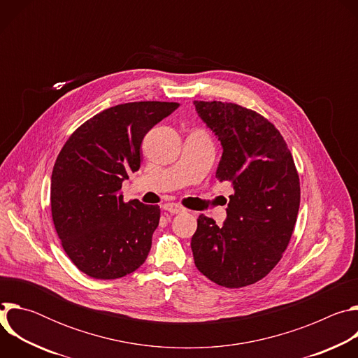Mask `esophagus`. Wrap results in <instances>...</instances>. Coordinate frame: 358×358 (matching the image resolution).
<instances>
[{
    "label": "esophagus",
    "mask_w": 358,
    "mask_h": 358,
    "mask_svg": "<svg viewBox=\"0 0 358 358\" xmlns=\"http://www.w3.org/2000/svg\"><path fill=\"white\" fill-rule=\"evenodd\" d=\"M164 210L169 211L170 214H180V213H184L185 210L180 206V203H174V202H169L164 206Z\"/></svg>",
    "instance_id": "1"
}]
</instances>
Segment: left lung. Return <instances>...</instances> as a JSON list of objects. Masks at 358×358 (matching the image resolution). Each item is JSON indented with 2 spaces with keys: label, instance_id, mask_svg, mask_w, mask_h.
Listing matches in <instances>:
<instances>
[{
  "label": "left lung",
  "instance_id": "obj_1",
  "mask_svg": "<svg viewBox=\"0 0 358 358\" xmlns=\"http://www.w3.org/2000/svg\"><path fill=\"white\" fill-rule=\"evenodd\" d=\"M194 105L224 148L217 177L234 188L222 227L198 217L194 262L220 286H249L278 265L289 245L300 206L299 174L283 136L262 115L228 101Z\"/></svg>",
  "mask_w": 358,
  "mask_h": 358
}]
</instances>
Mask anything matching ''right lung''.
Masks as SVG:
<instances>
[{"mask_svg": "<svg viewBox=\"0 0 358 358\" xmlns=\"http://www.w3.org/2000/svg\"><path fill=\"white\" fill-rule=\"evenodd\" d=\"M178 106L131 101L109 108L79 126L59 151L50 211L64 250L87 276L119 279L147 259L160 207L124 202L122 184L140 169L144 136Z\"/></svg>", "mask_w": 358, "mask_h": 358, "instance_id": "obj_1", "label": "right lung"}]
</instances>
